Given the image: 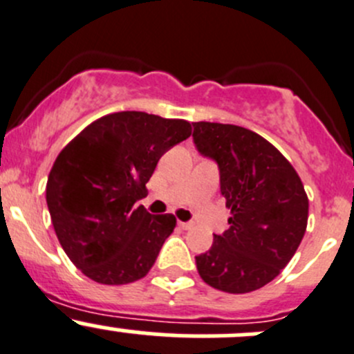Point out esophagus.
I'll return each mask as SVG.
<instances>
[{"instance_id": "esophagus-1", "label": "esophagus", "mask_w": 354, "mask_h": 354, "mask_svg": "<svg viewBox=\"0 0 354 354\" xmlns=\"http://www.w3.org/2000/svg\"><path fill=\"white\" fill-rule=\"evenodd\" d=\"M178 226H180L181 230H192V227H194V223H183V221H180Z\"/></svg>"}]
</instances>
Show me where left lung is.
<instances>
[{"label":"left lung","instance_id":"left-lung-1","mask_svg":"<svg viewBox=\"0 0 354 354\" xmlns=\"http://www.w3.org/2000/svg\"><path fill=\"white\" fill-rule=\"evenodd\" d=\"M200 154L219 164L230 227L195 257L203 283L243 295L276 279L301 243L308 197L291 162L270 142L236 124L194 123Z\"/></svg>","mask_w":354,"mask_h":354}]
</instances>
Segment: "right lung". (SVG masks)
<instances>
[{"mask_svg": "<svg viewBox=\"0 0 354 354\" xmlns=\"http://www.w3.org/2000/svg\"><path fill=\"white\" fill-rule=\"evenodd\" d=\"M190 135L187 120L120 111L92 121L59 152L46 202L59 245L82 274L111 286L147 276L176 217L152 216L135 202L147 195L164 152Z\"/></svg>", "mask_w": 354, "mask_h": 354, "instance_id": "obj_1", "label": "right lung"}]
</instances>
